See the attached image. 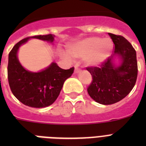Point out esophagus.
Listing matches in <instances>:
<instances>
[{
    "label": "esophagus",
    "mask_w": 146,
    "mask_h": 146,
    "mask_svg": "<svg viewBox=\"0 0 146 146\" xmlns=\"http://www.w3.org/2000/svg\"><path fill=\"white\" fill-rule=\"evenodd\" d=\"M80 69L79 68H77V66H74V73H75V74L80 72Z\"/></svg>",
    "instance_id": "34e87169"
}]
</instances>
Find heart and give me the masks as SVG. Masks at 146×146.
Segmentation results:
<instances>
[{"mask_svg": "<svg viewBox=\"0 0 146 146\" xmlns=\"http://www.w3.org/2000/svg\"><path fill=\"white\" fill-rule=\"evenodd\" d=\"M113 48V43L110 38L90 37L70 47L69 54L73 58L84 57L87 66H97L110 56ZM66 58L70 59L69 55H66Z\"/></svg>", "mask_w": 146, "mask_h": 146, "instance_id": "heart-1", "label": "heart"}]
</instances>
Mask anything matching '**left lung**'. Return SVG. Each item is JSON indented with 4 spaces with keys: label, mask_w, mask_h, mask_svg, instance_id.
Instances as JSON below:
<instances>
[{
    "label": "left lung",
    "mask_w": 146,
    "mask_h": 146,
    "mask_svg": "<svg viewBox=\"0 0 146 146\" xmlns=\"http://www.w3.org/2000/svg\"><path fill=\"white\" fill-rule=\"evenodd\" d=\"M114 43V55L121 57L122 64L115 67L112 57L98 66H88L92 81L88 87L89 96L102 104H112L121 101L132 90L137 77L136 51L122 36L108 33Z\"/></svg>",
    "instance_id": "8db88e82"
}]
</instances>
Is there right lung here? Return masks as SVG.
Here are the masks:
<instances>
[{
    "mask_svg": "<svg viewBox=\"0 0 146 146\" xmlns=\"http://www.w3.org/2000/svg\"><path fill=\"white\" fill-rule=\"evenodd\" d=\"M31 38L52 42V34L38 35L27 37L14 46L9 54L8 80L14 96L20 102L31 108H42L50 106L60 94L63 85L74 72V67L63 69L55 63L40 72L25 70L20 64L17 53L20 45Z\"/></svg>",
    "mask_w": 146,
    "mask_h": 146,
    "instance_id": "1",
    "label": "right lung"
}]
</instances>
